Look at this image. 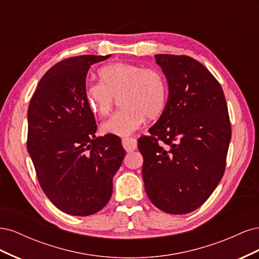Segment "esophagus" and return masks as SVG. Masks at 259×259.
I'll return each instance as SVG.
<instances>
[{
	"label": "esophagus",
	"instance_id": "1",
	"mask_svg": "<svg viewBox=\"0 0 259 259\" xmlns=\"http://www.w3.org/2000/svg\"><path fill=\"white\" fill-rule=\"evenodd\" d=\"M122 145L124 147L125 150L127 152H132L136 150L137 148V140L135 138H132V137H127V138H123L122 139Z\"/></svg>",
	"mask_w": 259,
	"mask_h": 259
}]
</instances>
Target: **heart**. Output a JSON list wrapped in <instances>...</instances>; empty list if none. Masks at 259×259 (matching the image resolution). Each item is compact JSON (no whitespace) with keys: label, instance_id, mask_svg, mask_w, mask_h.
<instances>
[{"label":"heart","instance_id":"heart-1","mask_svg":"<svg viewBox=\"0 0 259 259\" xmlns=\"http://www.w3.org/2000/svg\"><path fill=\"white\" fill-rule=\"evenodd\" d=\"M100 82L85 86L86 104L93 112L105 116L120 96L121 110L101 124L105 134L128 136L145 117L159 115L166 104L167 83L159 69L130 62H112L98 71Z\"/></svg>","mask_w":259,"mask_h":259}]
</instances>
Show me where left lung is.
Segmentation results:
<instances>
[{"label": "left lung", "instance_id": "1", "mask_svg": "<svg viewBox=\"0 0 259 259\" xmlns=\"http://www.w3.org/2000/svg\"><path fill=\"white\" fill-rule=\"evenodd\" d=\"M168 82V100L150 135L138 139L143 178L153 204L168 214L193 211L221 182L231 139L221 84L186 55H155Z\"/></svg>", "mask_w": 259, "mask_h": 259}]
</instances>
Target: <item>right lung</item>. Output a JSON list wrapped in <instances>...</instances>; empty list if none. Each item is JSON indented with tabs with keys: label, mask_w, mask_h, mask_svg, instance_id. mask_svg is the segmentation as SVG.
<instances>
[{
	"label": "right lung",
	"mask_w": 259,
	"mask_h": 259,
	"mask_svg": "<svg viewBox=\"0 0 259 259\" xmlns=\"http://www.w3.org/2000/svg\"><path fill=\"white\" fill-rule=\"evenodd\" d=\"M109 57L59 61L43 75L29 105L27 148L37 180L53 204L69 215L89 216L106 206L125 155L120 137H96L84 96L89 69Z\"/></svg>",
	"instance_id": "right-lung-1"
}]
</instances>
